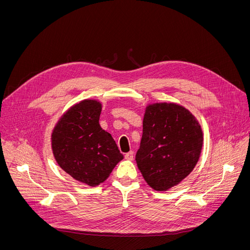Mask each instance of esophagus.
<instances>
[{
  "label": "esophagus",
  "mask_w": 250,
  "mask_h": 250,
  "mask_svg": "<svg viewBox=\"0 0 250 250\" xmlns=\"http://www.w3.org/2000/svg\"><path fill=\"white\" fill-rule=\"evenodd\" d=\"M125 158L127 161H132L133 160V152L132 151H130V152H128L125 154Z\"/></svg>",
  "instance_id": "34e87169"
}]
</instances>
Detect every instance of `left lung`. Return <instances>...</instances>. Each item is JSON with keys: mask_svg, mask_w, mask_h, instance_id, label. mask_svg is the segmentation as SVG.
I'll use <instances>...</instances> for the list:
<instances>
[{"mask_svg": "<svg viewBox=\"0 0 250 250\" xmlns=\"http://www.w3.org/2000/svg\"><path fill=\"white\" fill-rule=\"evenodd\" d=\"M202 144L201 126L188 109L175 103L150 104L135 161L151 188L168 191L193 171Z\"/></svg>", "mask_w": 250, "mask_h": 250, "instance_id": "obj_1", "label": "left lung"}]
</instances>
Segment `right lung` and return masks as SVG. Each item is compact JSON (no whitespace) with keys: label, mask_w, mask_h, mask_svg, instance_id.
<instances>
[{"label":"right lung","mask_w":250,"mask_h":250,"mask_svg":"<svg viewBox=\"0 0 250 250\" xmlns=\"http://www.w3.org/2000/svg\"><path fill=\"white\" fill-rule=\"evenodd\" d=\"M101 110L97 100L75 104L59 119L51 137L53 154L60 168L89 187L106 180L124 157L111 134L99 124Z\"/></svg>","instance_id":"1"}]
</instances>
